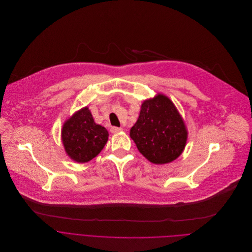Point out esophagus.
Masks as SVG:
<instances>
[{
    "instance_id": "esophagus-1",
    "label": "esophagus",
    "mask_w": 252,
    "mask_h": 252,
    "mask_svg": "<svg viewBox=\"0 0 252 252\" xmlns=\"http://www.w3.org/2000/svg\"><path fill=\"white\" fill-rule=\"evenodd\" d=\"M110 131H111V133H113V134H116V133H119V132H121V131H122V128H119V127H111Z\"/></svg>"
}]
</instances>
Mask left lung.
Listing matches in <instances>:
<instances>
[{
  "instance_id": "obj_1",
  "label": "left lung",
  "mask_w": 252,
  "mask_h": 252,
  "mask_svg": "<svg viewBox=\"0 0 252 252\" xmlns=\"http://www.w3.org/2000/svg\"><path fill=\"white\" fill-rule=\"evenodd\" d=\"M130 137L147 160L162 165L175 161L183 153L188 131L171 99L158 93L142 103Z\"/></svg>"
}]
</instances>
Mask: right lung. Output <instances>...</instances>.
Wrapping results in <instances>:
<instances>
[{"instance_id":"right-lung-1","label":"right lung","mask_w":252,"mask_h":252,"mask_svg":"<svg viewBox=\"0 0 252 252\" xmlns=\"http://www.w3.org/2000/svg\"><path fill=\"white\" fill-rule=\"evenodd\" d=\"M108 136L106 128L94 122L88 107L76 111L64 122L62 130L65 152L77 163L95 158L104 148Z\"/></svg>"}]
</instances>
